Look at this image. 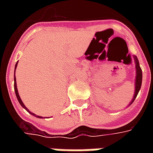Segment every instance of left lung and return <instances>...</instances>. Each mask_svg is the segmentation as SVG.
Listing matches in <instances>:
<instances>
[{
  "instance_id": "obj_1",
  "label": "left lung",
  "mask_w": 153,
  "mask_h": 153,
  "mask_svg": "<svg viewBox=\"0 0 153 153\" xmlns=\"http://www.w3.org/2000/svg\"><path fill=\"white\" fill-rule=\"evenodd\" d=\"M134 57V60H135V63H136V74H137V75H136V79H135V93H134V96L133 97V100H132V102L134 101V99L136 98V97L138 95V92H139V90H140V88H141L142 85V78H143V74H142V70L140 66H139V63H138V60L137 59V57ZM130 103V104H131Z\"/></svg>"
}]
</instances>
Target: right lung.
<instances>
[{
	"instance_id": "obj_1",
	"label": "right lung",
	"mask_w": 153,
	"mask_h": 153,
	"mask_svg": "<svg viewBox=\"0 0 153 153\" xmlns=\"http://www.w3.org/2000/svg\"><path fill=\"white\" fill-rule=\"evenodd\" d=\"M17 64H18V61H17V63H16V65H15V79H14V80H15V83H14V87H15V95H16V97H17V99H18L19 102V104L21 105L24 108H25V110H27L28 112L30 113L31 115H33L34 116H36V117H38V118H42V116H39V115H36L35 114H33V113L30 112L29 111H28L27 108H26V106H25V104L23 103V102H22L21 98H20V97H19V93H18V89H17V85H16V79H15V70H16V67H17Z\"/></svg>"
}]
</instances>
